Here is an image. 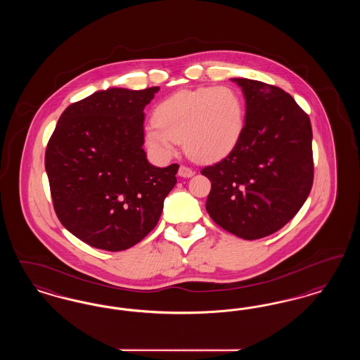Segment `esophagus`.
Returning <instances> with one entry per match:
<instances>
[{
    "mask_svg": "<svg viewBox=\"0 0 360 360\" xmlns=\"http://www.w3.org/2000/svg\"><path fill=\"white\" fill-rule=\"evenodd\" d=\"M194 172H194L191 167L185 166V165H182V166L179 167V170H178L179 176H184V178H190V176H193V175H194Z\"/></svg>",
    "mask_w": 360,
    "mask_h": 360,
    "instance_id": "34e87169",
    "label": "esophagus"
}]
</instances>
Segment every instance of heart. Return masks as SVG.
I'll list each match as a JSON object with an SVG mask.
<instances>
[{"mask_svg":"<svg viewBox=\"0 0 360 360\" xmlns=\"http://www.w3.org/2000/svg\"><path fill=\"white\" fill-rule=\"evenodd\" d=\"M155 124L146 128V143L160 156H170L184 141L194 160L210 162L229 154L244 127V105L231 86L184 90L159 103Z\"/></svg>","mask_w":360,"mask_h":360,"instance_id":"heart-1","label":"heart"}]
</instances>
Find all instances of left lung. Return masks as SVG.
<instances>
[{"label":"left lung","instance_id":"1","mask_svg":"<svg viewBox=\"0 0 360 360\" xmlns=\"http://www.w3.org/2000/svg\"><path fill=\"white\" fill-rule=\"evenodd\" d=\"M245 98L239 141L201 174L212 182L206 210L232 235L257 240L290 221L313 185L311 125L289 93L235 78Z\"/></svg>","mask_w":360,"mask_h":360}]
</instances>
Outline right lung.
<instances>
[{"label": "right lung", "mask_w": 360, "mask_h": 360, "mask_svg": "<svg viewBox=\"0 0 360 360\" xmlns=\"http://www.w3.org/2000/svg\"><path fill=\"white\" fill-rule=\"evenodd\" d=\"M158 86L108 89L71 103L46 150L52 204L62 225L86 244L122 251L159 221L179 165L148 163L144 108Z\"/></svg>", "instance_id": "1"}]
</instances>
